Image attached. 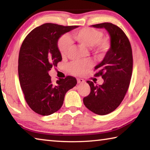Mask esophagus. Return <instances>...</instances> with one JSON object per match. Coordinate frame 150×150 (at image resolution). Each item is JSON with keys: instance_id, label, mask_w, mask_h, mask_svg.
Masks as SVG:
<instances>
[{"instance_id": "esophagus-1", "label": "esophagus", "mask_w": 150, "mask_h": 150, "mask_svg": "<svg viewBox=\"0 0 150 150\" xmlns=\"http://www.w3.org/2000/svg\"><path fill=\"white\" fill-rule=\"evenodd\" d=\"M77 80V83H79V84H80V83H83L85 82L84 80L82 79H80V78H78Z\"/></svg>"}]
</instances>
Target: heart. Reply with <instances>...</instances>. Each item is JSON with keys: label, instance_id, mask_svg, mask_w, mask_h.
I'll return each mask as SVG.
<instances>
[{"label": "heart", "instance_id": "heart-1", "mask_svg": "<svg viewBox=\"0 0 150 150\" xmlns=\"http://www.w3.org/2000/svg\"><path fill=\"white\" fill-rule=\"evenodd\" d=\"M73 36L75 41L87 47H93L94 51L98 54L107 52L110 48V43L107 40L102 38L103 33L99 30L92 28H83L73 32ZM72 47V42L67 35L62 37L58 43L61 55L65 56L69 52ZM90 60L76 61L68 65L70 73L75 75H83L92 66Z\"/></svg>", "mask_w": 150, "mask_h": 150}]
</instances>
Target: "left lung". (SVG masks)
<instances>
[{
    "label": "left lung",
    "mask_w": 150,
    "mask_h": 150,
    "mask_svg": "<svg viewBox=\"0 0 150 150\" xmlns=\"http://www.w3.org/2000/svg\"><path fill=\"white\" fill-rule=\"evenodd\" d=\"M91 26L105 28L110 44L102 62L95 67L98 71L95 75L102 76L104 83L95 85L87 81L91 93L83 98V103L93 112L105 115L120 105L128 89L132 73V51L126 34L116 25L105 22Z\"/></svg>",
    "instance_id": "left-lung-1"
}]
</instances>
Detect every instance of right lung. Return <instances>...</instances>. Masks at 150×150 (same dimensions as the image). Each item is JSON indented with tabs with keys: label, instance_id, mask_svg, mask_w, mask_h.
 I'll use <instances>...</instances> for the list:
<instances>
[{
	"label": "right lung",
	"instance_id": "1",
	"mask_svg": "<svg viewBox=\"0 0 150 150\" xmlns=\"http://www.w3.org/2000/svg\"><path fill=\"white\" fill-rule=\"evenodd\" d=\"M78 27L44 24L32 30L21 45L20 84L27 104L40 115L48 116L59 110L66 93L77 85V80L71 76L59 79L53 84L48 73L62 60L57 45L60 37Z\"/></svg>",
	"mask_w": 150,
	"mask_h": 150
}]
</instances>
